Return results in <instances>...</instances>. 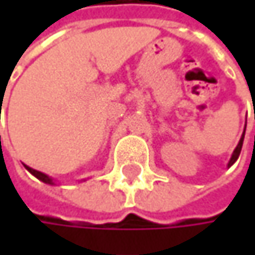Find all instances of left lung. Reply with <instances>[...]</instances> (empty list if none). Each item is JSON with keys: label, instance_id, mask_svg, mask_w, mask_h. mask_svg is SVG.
Here are the masks:
<instances>
[{"label": "left lung", "instance_id": "1", "mask_svg": "<svg viewBox=\"0 0 255 255\" xmlns=\"http://www.w3.org/2000/svg\"><path fill=\"white\" fill-rule=\"evenodd\" d=\"M244 135H245V131H244V134H242V137H241V140H239V143H238V146H236V149L233 150V155H232V158H230L229 161V167L238 159V156H239V153H241V149H242V143H244Z\"/></svg>", "mask_w": 255, "mask_h": 255}]
</instances>
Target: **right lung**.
<instances>
[{"mask_svg": "<svg viewBox=\"0 0 255 255\" xmlns=\"http://www.w3.org/2000/svg\"><path fill=\"white\" fill-rule=\"evenodd\" d=\"M26 170L30 173V174H33L36 178H39L41 181H44V183H48V184H53V180L48 177V176H45L44 173H41V171H36V170H33V168H30V167H27V165H25Z\"/></svg>", "mask_w": 255, "mask_h": 255, "instance_id": "1", "label": "right lung"}]
</instances>
